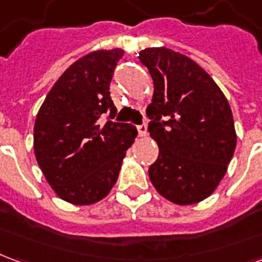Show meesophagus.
<instances>
[{
  "instance_id": "obj_1",
  "label": "esophagus",
  "mask_w": 262,
  "mask_h": 262,
  "mask_svg": "<svg viewBox=\"0 0 262 262\" xmlns=\"http://www.w3.org/2000/svg\"><path fill=\"white\" fill-rule=\"evenodd\" d=\"M137 133H139V136H146L147 135V125L146 123L137 125Z\"/></svg>"
}]
</instances>
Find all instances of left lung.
<instances>
[{
	"mask_svg": "<svg viewBox=\"0 0 262 262\" xmlns=\"http://www.w3.org/2000/svg\"><path fill=\"white\" fill-rule=\"evenodd\" d=\"M139 59L154 84L146 114L159 157L148 168L150 181L171 202H201L219 185L236 148L230 105L212 77L185 54L148 48Z\"/></svg>",
	"mask_w": 262,
	"mask_h": 262,
	"instance_id": "8db88e82",
	"label": "left lung"
}]
</instances>
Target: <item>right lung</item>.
<instances>
[{
    "mask_svg": "<svg viewBox=\"0 0 262 262\" xmlns=\"http://www.w3.org/2000/svg\"><path fill=\"white\" fill-rule=\"evenodd\" d=\"M123 50H98L70 66L39 109L33 129L37 164L61 199L91 205L109 193L137 136L114 122L109 84ZM107 118V122L102 120Z\"/></svg>",
    "mask_w": 262,
    "mask_h": 262,
    "instance_id": "right-lung-1",
    "label": "right lung"
}]
</instances>
